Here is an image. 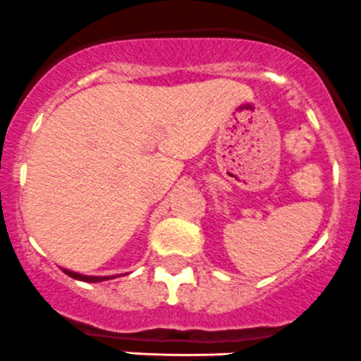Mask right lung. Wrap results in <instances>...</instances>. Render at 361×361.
I'll use <instances>...</instances> for the list:
<instances>
[{
	"label": "right lung",
	"instance_id": "add662e5",
	"mask_svg": "<svg viewBox=\"0 0 361 361\" xmlns=\"http://www.w3.org/2000/svg\"><path fill=\"white\" fill-rule=\"evenodd\" d=\"M61 271H63L65 274H68V276H71V278H74V280H81V281H92V283H97V281L113 280V278H116V276H88V274L75 273V271L65 269V267H61Z\"/></svg>",
	"mask_w": 361,
	"mask_h": 361
}]
</instances>
